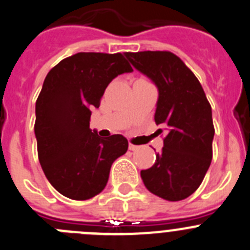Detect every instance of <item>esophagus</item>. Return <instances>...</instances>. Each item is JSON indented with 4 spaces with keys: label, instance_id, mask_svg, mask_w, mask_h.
Returning a JSON list of instances; mask_svg holds the SVG:
<instances>
[{
    "label": "esophagus",
    "instance_id": "1",
    "mask_svg": "<svg viewBox=\"0 0 250 250\" xmlns=\"http://www.w3.org/2000/svg\"><path fill=\"white\" fill-rule=\"evenodd\" d=\"M129 148L131 151H135V150H137V148H139V146L134 145V144H129Z\"/></svg>",
    "mask_w": 250,
    "mask_h": 250
}]
</instances>
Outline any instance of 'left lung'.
<instances>
[{
    "mask_svg": "<svg viewBox=\"0 0 250 250\" xmlns=\"http://www.w3.org/2000/svg\"><path fill=\"white\" fill-rule=\"evenodd\" d=\"M125 56L159 88L155 123L167 131L153 166L141 171L144 185L166 201L185 200L201 186L213 156L212 107L200 80L176 54L145 50Z\"/></svg>",
    "mask_w": 250,
    "mask_h": 250,
    "instance_id": "1",
    "label": "left lung"
}]
</instances>
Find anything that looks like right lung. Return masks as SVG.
<instances>
[{"label":"right lung","mask_w":250,"mask_h":250,"mask_svg":"<svg viewBox=\"0 0 250 250\" xmlns=\"http://www.w3.org/2000/svg\"><path fill=\"white\" fill-rule=\"evenodd\" d=\"M129 72L132 68L124 54L80 52L59 62L45 77L36 102L38 159L50 185L70 200L100 193L113 162L127 151L123 135L102 139L89 123L110 82Z\"/></svg>","instance_id":"right-lung-1"}]
</instances>
